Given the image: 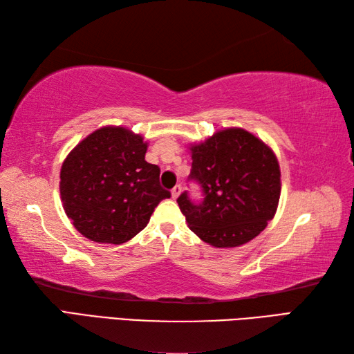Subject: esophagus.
<instances>
[{"instance_id":"obj_1","label":"esophagus","mask_w":354,"mask_h":354,"mask_svg":"<svg viewBox=\"0 0 354 354\" xmlns=\"http://www.w3.org/2000/svg\"><path fill=\"white\" fill-rule=\"evenodd\" d=\"M181 192H183V187H181V185H175V187H173V189H171V198L176 199V198L179 196V194H181Z\"/></svg>"}]
</instances>
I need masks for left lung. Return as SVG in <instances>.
<instances>
[{"label": "left lung", "instance_id": "left-lung-1", "mask_svg": "<svg viewBox=\"0 0 354 354\" xmlns=\"http://www.w3.org/2000/svg\"><path fill=\"white\" fill-rule=\"evenodd\" d=\"M192 171L204 201L178 198L190 230L216 248L240 246L257 237L280 201V165L272 149L240 127L216 132L193 145Z\"/></svg>", "mask_w": 354, "mask_h": 354}]
</instances>
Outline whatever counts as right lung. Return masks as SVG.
Masks as SVG:
<instances>
[{"label": "right lung", "instance_id": "add662e5", "mask_svg": "<svg viewBox=\"0 0 354 354\" xmlns=\"http://www.w3.org/2000/svg\"><path fill=\"white\" fill-rule=\"evenodd\" d=\"M147 142L126 127L89 133L61 169L64 209L76 230L99 243L120 245L146 228L170 192L160 185V167L145 160Z\"/></svg>", "mask_w": 354, "mask_h": 354}]
</instances>
